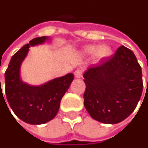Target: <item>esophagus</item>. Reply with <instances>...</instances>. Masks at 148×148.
Returning <instances> with one entry per match:
<instances>
[{"instance_id": "esophagus-1", "label": "esophagus", "mask_w": 148, "mask_h": 148, "mask_svg": "<svg viewBox=\"0 0 148 148\" xmlns=\"http://www.w3.org/2000/svg\"><path fill=\"white\" fill-rule=\"evenodd\" d=\"M82 75H83V70L82 69L78 68L75 72V78H82Z\"/></svg>"}]
</instances>
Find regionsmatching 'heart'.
I'll use <instances>...</instances> for the list:
<instances>
[{
    "mask_svg": "<svg viewBox=\"0 0 148 148\" xmlns=\"http://www.w3.org/2000/svg\"><path fill=\"white\" fill-rule=\"evenodd\" d=\"M85 53L88 54H92L96 52V56L99 59H103V58H107L108 57L111 53H112V50L108 46H101L99 48H97L96 46H88L84 49Z\"/></svg>",
    "mask_w": 148,
    "mask_h": 148,
    "instance_id": "b5f03b06",
    "label": "heart"
}]
</instances>
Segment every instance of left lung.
<instances>
[{"label": "left lung", "mask_w": 148, "mask_h": 148, "mask_svg": "<svg viewBox=\"0 0 148 148\" xmlns=\"http://www.w3.org/2000/svg\"><path fill=\"white\" fill-rule=\"evenodd\" d=\"M83 77L84 106L93 119L116 124L134 111L143 82L141 67L129 48L121 46L111 57L90 66Z\"/></svg>", "instance_id": "left-lung-1"}]
</instances>
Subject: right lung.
Instances as JSON below:
<instances>
[{
	"instance_id": "obj_1",
	"label": "right lung",
	"mask_w": 148,
	"mask_h": 148,
	"mask_svg": "<svg viewBox=\"0 0 148 148\" xmlns=\"http://www.w3.org/2000/svg\"><path fill=\"white\" fill-rule=\"evenodd\" d=\"M47 38H34L23 46L12 56L5 72V94L10 108L18 118L32 125L44 124L55 117L60 100L73 80V73H67L44 85L33 87L23 83L20 79V66L29 47L43 43ZM0 93L2 95L1 87Z\"/></svg>"
}]
</instances>
